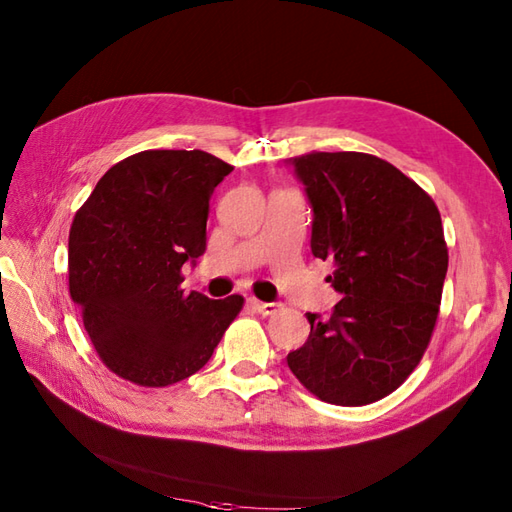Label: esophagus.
Returning <instances> with one entry per match:
<instances>
[{"instance_id": "obj_1", "label": "esophagus", "mask_w": 512, "mask_h": 512, "mask_svg": "<svg viewBox=\"0 0 512 512\" xmlns=\"http://www.w3.org/2000/svg\"><path fill=\"white\" fill-rule=\"evenodd\" d=\"M250 308H253L255 312L264 314V317H268V314H275L279 310L277 303H266V301H259V299H248Z\"/></svg>"}]
</instances>
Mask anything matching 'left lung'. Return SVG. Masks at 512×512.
I'll return each mask as SVG.
<instances>
[{
	"instance_id": "1",
	"label": "left lung",
	"mask_w": 512,
	"mask_h": 512,
	"mask_svg": "<svg viewBox=\"0 0 512 512\" xmlns=\"http://www.w3.org/2000/svg\"><path fill=\"white\" fill-rule=\"evenodd\" d=\"M312 209V255L332 259L343 297L308 312L310 336L288 354L314 396L369 405L405 383L436 328L449 253L436 202L394 165L358 151L288 160Z\"/></svg>"
}]
</instances>
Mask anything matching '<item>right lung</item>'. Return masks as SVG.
I'll return each mask as SVG.
<instances>
[{
	"instance_id": "obj_1",
	"label": "right lung",
	"mask_w": 512,
	"mask_h": 512,
	"mask_svg": "<svg viewBox=\"0 0 512 512\" xmlns=\"http://www.w3.org/2000/svg\"><path fill=\"white\" fill-rule=\"evenodd\" d=\"M231 165L206 151L149 149L96 182L74 215L70 297L116 376L167 387L198 372L244 306L184 295L182 266L206 250L209 202Z\"/></svg>"
}]
</instances>
